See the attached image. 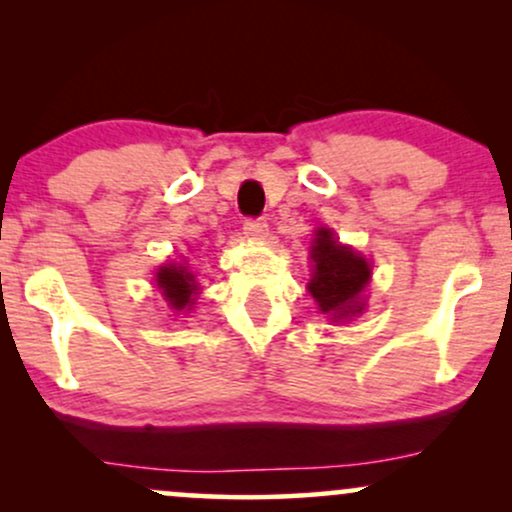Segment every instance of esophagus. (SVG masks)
I'll return each instance as SVG.
<instances>
[{"instance_id": "1", "label": "esophagus", "mask_w": 512, "mask_h": 512, "mask_svg": "<svg viewBox=\"0 0 512 512\" xmlns=\"http://www.w3.org/2000/svg\"><path fill=\"white\" fill-rule=\"evenodd\" d=\"M243 231L248 238H264L267 236V221L264 219H248L243 223Z\"/></svg>"}]
</instances>
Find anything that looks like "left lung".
Listing matches in <instances>:
<instances>
[{"mask_svg":"<svg viewBox=\"0 0 512 512\" xmlns=\"http://www.w3.org/2000/svg\"><path fill=\"white\" fill-rule=\"evenodd\" d=\"M313 262L315 274L308 291L313 293L322 313L332 315L334 320L361 313V291L370 279L368 262L358 252L339 245L330 228H320L315 233Z\"/></svg>","mask_w":512,"mask_h":512,"instance_id":"1","label":"left lung"}]
</instances>
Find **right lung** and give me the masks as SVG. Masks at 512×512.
Masks as SVG:
<instances>
[{
	"label": "right lung",
	"mask_w": 512,
	"mask_h": 512,
	"mask_svg": "<svg viewBox=\"0 0 512 512\" xmlns=\"http://www.w3.org/2000/svg\"><path fill=\"white\" fill-rule=\"evenodd\" d=\"M156 286L163 291L170 308L175 310H190L192 301H195L192 296L199 291L195 276L187 272L185 267H175V264H166V267L158 269Z\"/></svg>",
	"instance_id": "add662e5"
}]
</instances>
